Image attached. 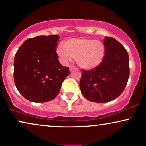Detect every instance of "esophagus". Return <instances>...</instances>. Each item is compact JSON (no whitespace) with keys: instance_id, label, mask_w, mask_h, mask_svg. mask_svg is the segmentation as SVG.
I'll use <instances>...</instances> for the list:
<instances>
[{"instance_id":"34e87169","label":"esophagus","mask_w":146,"mask_h":146,"mask_svg":"<svg viewBox=\"0 0 146 146\" xmlns=\"http://www.w3.org/2000/svg\"><path fill=\"white\" fill-rule=\"evenodd\" d=\"M74 69H76V67H74V66H70V71H72V70H74Z\"/></svg>"}]
</instances>
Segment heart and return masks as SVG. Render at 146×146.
Segmentation results:
<instances>
[{"mask_svg": "<svg viewBox=\"0 0 146 146\" xmlns=\"http://www.w3.org/2000/svg\"><path fill=\"white\" fill-rule=\"evenodd\" d=\"M56 53L63 64L67 65L72 58L76 59L79 67L93 69L103 62L106 53L105 45L102 41L92 38H74L59 44Z\"/></svg>", "mask_w": 146, "mask_h": 146, "instance_id": "heart-1", "label": "heart"}]
</instances>
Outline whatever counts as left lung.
<instances>
[{"mask_svg": "<svg viewBox=\"0 0 146 146\" xmlns=\"http://www.w3.org/2000/svg\"><path fill=\"white\" fill-rule=\"evenodd\" d=\"M106 53L100 66L82 70L80 81L82 94L87 100L105 103L118 98L123 92L129 77V55L116 39L106 37Z\"/></svg>", "mask_w": 146, "mask_h": 146, "instance_id": "8db88e82", "label": "left lung"}]
</instances>
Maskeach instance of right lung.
Listing matches in <instances>:
<instances>
[{
    "label": "right lung",
    "instance_id": "right-lung-1",
    "mask_svg": "<svg viewBox=\"0 0 146 146\" xmlns=\"http://www.w3.org/2000/svg\"><path fill=\"white\" fill-rule=\"evenodd\" d=\"M58 35L38 36L23 42L14 59V82L19 93L32 102L53 100L69 74L59 62Z\"/></svg>",
    "mask_w": 146,
    "mask_h": 146
}]
</instances>
